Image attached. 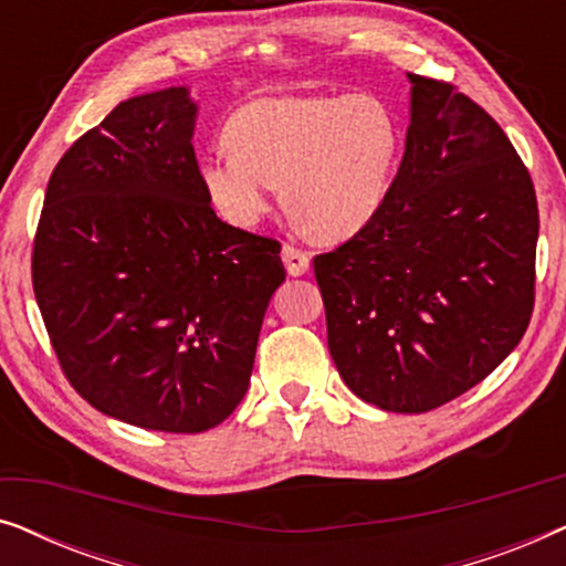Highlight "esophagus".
<instances>
[{
	"instance_id": "34e87169",
	"label": "esophagus",
	"mask_w": 566,
	"mask_h": 566,
	"mask_svg": "<svg viewBox=\"0 0 566 566\" xmlns=\"http://www.w3.org/2000/svg\"><path fill=\"white\" fill-rule=\"evenodd\" d=\"M281 258L285 262V270H289V275H293V277L306 275L308 265H312V258H308V252L298 250V247H293V244H283Z\"/></svg>"
}]
</instances>
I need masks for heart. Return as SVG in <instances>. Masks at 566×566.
Wrapping results in <instances>:
<instances>
[{
	"instance_id": "heart-1",
	"label": "heart",
	"mask_w": 566,
	"mask_h": 566,
	"mask_svg": "<svg viewBox=\"0 0 566 566\" xmlns=\"http://www.w3.org/2000/svg\"><path fill=\"white\" fill-rule=\"evenodd\" d=\"M227 144L231 151L203 159L200 182L231 227H258L281 185L314 237L347 239L381 211L399 128L374 95H281L239 107Z\"/></svg>"
}]
</instances>
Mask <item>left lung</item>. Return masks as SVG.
Wrapping results in <instances>:
<instances>
[{
    "label": "left lung",
    "mask_w": 566,
    "mask_h": 566,
    "mask_svg": "<svg viewBox=\"0 0 566 566\" xmlns=\"http://www.w3.org/2000/svg\"><path fill=\"white\" fill-rule=\"evenodd\" d=\"M405 157L374 219L314 258L332 360L355 397L430 412L521 343L538 203L505 130L453 84L407 74Z\"/></svg>",
    "instance_id": "left-lung-1"
}]
</instances>
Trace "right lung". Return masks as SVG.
<instances>
[{
	"mask_svg": "<svg viewBox=\"0 0 566 566\" xmlns=\"http://www.w3.org/2000/svg\"><path fill=\"white\" fill-rule=\"evenodd\" d=\"M185 87L120 103L53 169L33 291L61 370L115 420L203 432L250 386L281 244L223 223L192 149Z\"/></svg>",
	"mask_w": 566,
	"mask_h": 566,
	"instance_id": "add662e5",
	"label": "right lung"
}]
</instances>
